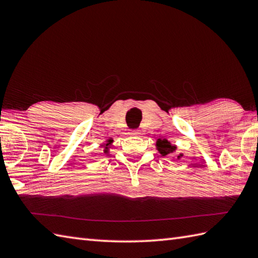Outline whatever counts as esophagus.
I'll return each mask as SVG.
<instances>
[{
    "instance_id": "esophagus-1",
    "label": "esophagus",
    "mask_w": 258,
    "mask_h": 258,
    "mask_svg": "<svg viewBox=\"0 0 258 258\" xmlns=\"http://www.w3.org/2000/svg\"><path fill=\"white\" fill-rule=\"evenodd\" d=\"M131 134L134 135V136H138V135H140V132L138 130H133V131H131Z\"/></svg>"
}]
</instances>
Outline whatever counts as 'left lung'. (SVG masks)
<instances>
[{"label":"left lung","instance_id":"8db88e82","mask_svg":"<svg viewBox=\"0 0 258 258\" xmlns=\"http://www.w3.org/2000/svg\"><path fill=\"white\" fill-rule=\"evenodd\" d=\"M155 147L157 152L160 153L162 156H167V155H176L175 153L177 151V145L172 144V142H169L167 139H157L156 143H155ZM183 157V153H179V154L176 155L177 160H180ZM175 157H173L174 160Z\"/></svg>","mask_w":258,"mask_h":258}]
</instances>
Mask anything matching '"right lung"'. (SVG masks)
I'll return each mask as SVG.
<instances>
[{
  "label": "right lung",
  "instance_id": "right-lung-1",
  "mask_svg": "<svg viewBox=\"0 0 258 258\" xmlns=\"http://www.w3.org/2000/svg\"><path fill=\"white\" fill-rule=\"evenodd\" d=\"M112 144H113V140H111V139H108V140L104 142V143H103V145H104L103 153H104V154H106V155L109 154V146H111Z\"/></svg>",
  "mask_w": 258,
  "mask_h": 258
}]
</instances>
